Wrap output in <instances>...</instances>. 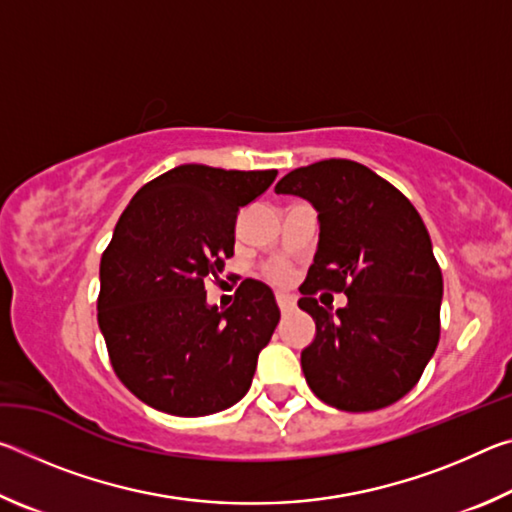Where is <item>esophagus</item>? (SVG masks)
<instances>
[{
  "mask_svg": "<svg viewBox=\"0 0 512 512\" xmlns=\"http://www.w3.org/2000/svg\"><path fill=\"white\" fill-rule=\"evenodd\" d=\"M277 307H280L282 314H289V311L296 307V300H293L289 293H277Z\"/></svg>",
  "mask_w": 512,
  "mask_h": 512,
  "instance_id": "34e87169",
  "label": "esophagus"
}]
</instances>
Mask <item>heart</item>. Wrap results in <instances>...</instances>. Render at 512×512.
Segmentation results:
<instances>
[{
  "mask_svg": "<svg viewBox=\"0 0 512 512\" xmlns=\"http://www.w3.org/2000/svg\"><path fill=\"white\" fill-rule=\"evenodd\" d=\"M271 277L275 282H284L289 277V271H287V266L284 264H275V266H271Z\"/></svg>",
  "mask_w": 512,
  "mask_h": 512,
  "instance_id": "heart-1",
  "label": "heart"
}]
</instances>
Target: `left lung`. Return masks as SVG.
<instances>
[{"mask_svg": "<svg viewBox=\"0 0 512 512\" xmlns=\"http://www.w3.org/2000/svg\"><path fill=\"white\" fill-rule=\"evenodd\" d=\"M275 192L318 212V248L298 300L316 323L300 354L309 388L341 411L397 402L440 336L443 273L418 210L375 171L341 158L293 169ZM318 290H343L349 305L334 315L317 305Z\"/></svg>", "mask_w": 512, "mask_h": 512, "instance_id": "left-lung-1", "label": "left lung"}]
</instances>
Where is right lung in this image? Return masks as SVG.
Listing matches in <instances>:
<instances>
[{
    "instance_id": "1",
    "label": "right lung",
    "mask_w": 512,
    "mask_h": 512,
    "mask_svg": "<svg viewBox=\"0 0 512 512\" xmlns=\"http://www.w3.org/2000/svg\"><path fill=\"white\" fill-rule=\"evenodd\" d=\"M275 169L180 164L133 196L101 257L99 329L128 391L153 409L198 418L248 393L280 309L271 287L239 284L235 302H207L205 280L235 255L241 207Z\"/></svg>"
}]
</instances>
